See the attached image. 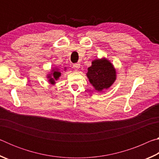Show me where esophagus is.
<instances>
[{
    "label": "esophagus",
    "instance_id": "34e87169",
    "mask_svg": "<svg viewBox=\"0 0 159 159\" xmlns=\"http://www.w3.org/2000/svg\"><path fill=\"white\" fill-rule=\"evenodd\" d=\"M80 64H79V63H76V64H74V65H73V68L76 70V71H77V70H79V69L80 68Z\"/></svg>",
    "mask_w": 159,
    "mask_h": 159
}]
</instances>
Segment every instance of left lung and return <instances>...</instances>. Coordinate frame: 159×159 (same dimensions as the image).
<instances>
[{"label": "left lung", "mask_w": 159, "mask_h": 159, "mask_svg": "<svg viewBox=\"0 0 159 159\" xmlns=\"http://www.w3.org/2000/svg\"><path fill=\"white\" fill-rule=\"evenodd\" d=\"M87 76L95 90L101 92L111 86L116 78L114 66L105 58L93 61L88 69Z\"/></svg>", "instance_id": "1"}]
</instances>
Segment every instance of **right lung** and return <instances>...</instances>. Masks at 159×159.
<instances>
[{
  "instance_id": "obj_1",
  "label": "right lung",
  "mask_w": 159,
  "mask_h": 159,
  "mask_svg": "<svg viewBox=\"0 0 159 159\" xmlns=\"http://www.w3.org/2000/svg\"><path fill=\"white\" fill-rule=\"evenodd\" d=\"M61 76V73L59 71V69H53L52 72L50 75H48V78L49 79V81L50 83H55V80H57L59 77Z\"/></svg>"
}]
</instances>
